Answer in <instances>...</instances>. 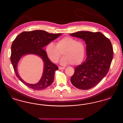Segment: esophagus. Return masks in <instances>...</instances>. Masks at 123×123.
<instances>
[{
	"instance_id": "esophagus-1",
	"label": "esophagus",
	"mask_w": 123,
	"mask_h": 123,
	"mask_svg": "<svg viewBox=\"0 0 123 123\" xmlns=\"http://www.w3.org/2000/svg\"><path fill=\"white\" fill-rule=\"evenodd\" d=\"M65 68V67H60V66L59 67V69H64Z\"/></svg>"
}]
</instances>
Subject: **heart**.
Returning <instances> with one entry per match:
<instances>
[{
    "label": "heart",
    "instance_id": "b5f03b06",
    "mask_svg": "<svg viewBox=\"0 0 123 123\" xmlns=\"http://www.w3.org/2000/svg\"><path fill=\"white\" fill-rule=\"evenodd\" d=\"M46 51L48 57L54 62H57L63 53L64 56L61 60V64L64 65L71 63L77 65L81 63L84 59L85 48L82 41L66 36L58 40L56 45L49 43L47 46Z\"/></svg>",
    "mask_w": 123,
    "mask_h": 123
}]
</instances>
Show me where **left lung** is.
Wrapping results in <instances>:
<instances>
[{"mask_svg":"<svg viewBox=\"0 0 123 123\" xmlns=\"http://www.w3.org/2000/svg\"><path fill=\"white\" fill-rule=\"evenodd\" d=\"M70 35L85 41L87 55L86 60L75 68L70 81L79 89H90L99 83L109 71L113 56L111 43L100 32L78 31Z\"/></svg>","mask_w":123,"mask_h":123,"instance_id":"1","label":"left lung"}]
</instances>
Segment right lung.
Masks as SVG:
<instances>
[{
    "label": "right lung",
    "instance_id": "1",
    "mask_svg": "<svg viewBox=\"0 0 123 123\" xmlns=\"http://www.w3.org/2000/svg\"><path fill=\"white\" fill-rule=\"evenodd\" d=\"M61 34L50 33L43 30L25 31L18 35L13 41L11 47V63L17 77L29 88L34 90H42L53 83L55 72L58 70V67L50 61L43 48L57 39ZM28 54L38 55L44 62L43 76L40 81L36 84H29L24 82L17 71V65L20 59Z\"/></svg>",
    "mask_w": 123,
    "mask_h": 123
}]
</instances>
